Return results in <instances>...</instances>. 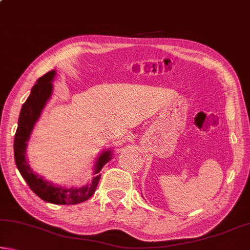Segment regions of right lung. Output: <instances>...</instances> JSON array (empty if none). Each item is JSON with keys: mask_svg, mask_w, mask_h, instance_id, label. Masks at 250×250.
<instances>
[{"mask_svg": "<svg viewBox=\"0 0 250 250\" xmlns=\"http://www.w3.org/2000/svg\"><path fill=\"white\" fill-rule=\"evenodd\" d=\"M56 71L50 70L37 80L31 95L21 109L19 125L14 138V159L21 175L26 181L29 188L42 200L57 205H74L87 201L95 193L100 180V171L112 158V151H103L95 164L94 179L82 188H62L46 181L43 176L34 173L26 160L27 141L31 138L34 125L40 119L53 92V80Z\"/></svg>", "mask_w": 250, "mask_h": 250, "instance_id": "add662e5", "label": "right lung"}]
</instances>
